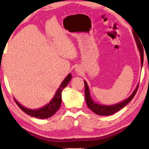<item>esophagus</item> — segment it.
Masks as SVG:
<instances>
[{"instance_id": "obj_1", "label": "esophagus", "mask_w": 149, "mask_h": 149, "mask_svg": "<svg viewBox=\"0 0 149 149\" xmlns=\"http://www.w3.org/2000/svg\"><path fill=\"white\" fill-rule=\"evenodd\" d=\"M76 71L77 73H80V72H81V69H80V67H78H78L76 68Z\"/></svg>"}]
</instances>
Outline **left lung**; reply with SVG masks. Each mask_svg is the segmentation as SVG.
Returning a JSON list of instances; mask_svg holds the SVG:
<instances>
[{
	"label": "left lung",
	"mask_w": 149,
	"mask_h": 149,
	"mask_svg": "<svg viewBox=\"0 0 149 149\" xmlns=\"http://www.w3.org/2000/svg\"><path fill=\"white\" fill-rule=\"evenodd\" d=\"M136 45H137L138 49H139L140 56H141V66H143V50L141 46V43L138 42L136 40ZM85 83V101H86L87 105L90 110H92L95 113L97 114L100 116H110L112 114L115 113L117 111L122 109L124 107H125L127 104L129 103L130 101L132 100L133 97H134L135 94H136V91H137L138 87H139V84L136 85V88L134 90V92L132 93V95L128 98L123 101V102H119V103L113 104V105H104V104H97L96 102H94L92 100V98L90 95V89H89L88 85L87 82L84 80Z\"/></svg>",
	"instance_id": "obj_1"
}]
</instances>
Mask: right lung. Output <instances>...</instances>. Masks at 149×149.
<instances>
[{
  "mask_svg": "<svg viewBox=\"0 0 149 149\" xmlns=\"http://www.w3.org/2000/svg\"><path fill=\"white\" fill-rule=\"evenodd\" d=\"M71 80V74L69 73L67 76L65 78V79L63 80L61 84L59 86V88L57 89V92H56L55 95L52 100L49 102V104H46L43 107L40 108V109H27L23 106L21 105L19 102L15 99V102L17 104L18 107L23 111L24 112L26 113V114L29 115L33 117L37 118L40 119H45L51 117L57 111L58 109L61 107V92L63 90L66 88V85L69 83L70 80Z\"/></svg>",
  "mask_w": 149,
  "mask_h": 149,
  "instance_id": "obj_1",
  "label": "right lung"
}]
</instances>
